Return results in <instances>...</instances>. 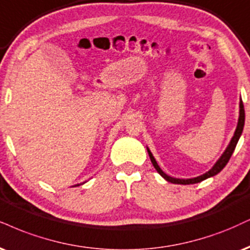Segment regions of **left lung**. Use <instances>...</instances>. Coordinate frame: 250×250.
<instances>
[{
  "label": "left lung",
  "instance_id": "obj_1",
  "mask_svg": "<svg viewBox=\"0 0 250 250\" xmlns=\"http://www.w3.org/2000/svg\"><path fill=\"white\" fill-rule=\"evenodd\" d=\"M239 107H240L239 120H237V125H236L235 131H234L233 137H231L230 142L227 146V148L224 151V154H222L220 156V158H219L218 161L215 162V164L213 165L211 170H208L207 172L201 174V176L194 177V178H188V179L174 178V177H171V176H169V174L165 173L164 171L162 170L161 167H159V165L157 164V162H156L154 156H152L151 151H150V149L148 148V146H146V150H148L150 161H151V163H152V165H154L155 169L157 170V172L161 174V176L163 177L165 180H167V182L172 183V184H182V185H190V184H195V183H200V182H203V180L209 178V177L215 176V174H218L219 172H220V171L224 169L225 167H226V164L228 163V161H229L231 154H233L234 150H235L236 144H237V142H239V138L241 137V135H242L243 127H245V108H243V104H242L241 99H240V106Z\"/></svg>",
  "mask_w": 250,
  "mask_h": 250
}]
</instances>
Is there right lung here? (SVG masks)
<instances>
[{"label": "right lung", "mask_w": 250, "mask_h": 250, "mask_svg": "<svg viewBox=\"0 0 250 250\" xmlns=\"http://www.w3.org/2000/svg\"><path fill=\"white\" fill-rule=\"evenodd\" d=\"M74 186H79V184H77V185H74Z\"/></svg>", "instance_id": "1"}]
</instances>
